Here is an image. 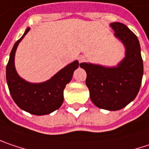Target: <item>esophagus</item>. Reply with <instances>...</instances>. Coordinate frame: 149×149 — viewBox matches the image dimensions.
Masks as SVG:
<instances>
[{
	"mask_svg": "<svg viewBox=\"0 0 149 149\" xmlns=\"http://www.w3.org/2000/svg\"><path fill=\"white\" fill-rule=\"evenodd\" d=\"M85 61V57L84 56H80L79 57V62L80 63H82V62H84Z\"/></svg>",
	"mask_w": 149,
	"mask_h": 149,
	"instance_id": "obj_1",
	"label": "esophagus"
}]
</instances>
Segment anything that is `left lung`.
<instances>
[{"instance_id":"8db88e82","label":"left lung","mask_w":149,"mask_h":149,"mask_svg":"<svg viewBox=\"0 0 149 149\" xmlns=\"http://www.w3.org/2000/svg\"><path fill=\"white\" fill-rule=\"evenodd\" d=\"M110 27L125 47V58L113 68L86 63L80 66L86 72V84L92 102L100 109L114 111L136 97L142 84L143 63L137 36L122 23H112Z\"/></svg>"}]
</instances>
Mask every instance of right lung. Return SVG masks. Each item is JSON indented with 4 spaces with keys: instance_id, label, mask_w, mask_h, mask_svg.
I'll return each mask as SVG.
<instances>
[{
    "instance_id": "right-lung-1",
    "label": "right lung",
    "mask_w": 149,
    "mask_h": 149,
    "mask_svg": "<svg viewBox=\"0 0 149 149\" xmlns=\"http://www.w3.org/2000/svg\"><path fill=\"white\" fill-rule=\"evenodd\" d=\"M28 28L24 36L14 44L6 65V82L10 94L16 104L23 110L36 115L48 114L58 109L63 102V90L70 82L74 71L79 67L74 61L61 69L53 77L43 83L33 84L18 76L14 67V56L18 43L29 32Z\"/></svg>"
}]
</instances>
